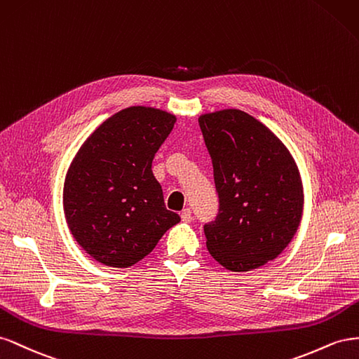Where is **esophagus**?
I'll list each match as a JSON object with an SVG mask.
<instances>
[{
    "label": "esophagus",
    "mask_w": 359,
    "mask_h": 359,
    "mask_svg": "<svg viewBox=\"0 0 359 359\" xmlns=\"http://www.w3.org/2000/svg\"><path fill=\"white\" fill-rule=\"evenodd\" d=\"M180 218H182L183 222H191L192 221V212H191V209H183L180 212Z\"/></svg>",
    "instance_id": "1"
}]
</instances>
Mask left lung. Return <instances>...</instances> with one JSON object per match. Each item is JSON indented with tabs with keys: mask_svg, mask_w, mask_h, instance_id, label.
Listing matches in <instances>:
<instances>
[{
	"mask_svg": "<svg viewBox=\"0 0 359 359\" xmlns=\"http://www.w3.org/2000/svg\"><path fill=\"white\" fill-rule=\"evenodd\" d=\"M213 165L219 212L204 225L212 257L231 272L275 260L298 231L304 188L289 149L241 109L198 117Z\"/></svg>",
	"mask_w": 359,
	"mask_h": 359,
	"instance_id": "obj_1",
	"label": "left lung"
}]
</instances>
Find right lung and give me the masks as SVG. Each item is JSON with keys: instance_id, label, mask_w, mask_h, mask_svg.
Masks as SVG:
<instances>
[{"instance_id": "obj_1", "label": "right lung", "mask_w": 359, "mask_h": 359, "mask_svg": "<svg viewBox=\"0 0 359 359\" xmlns=\"http://www.w3.org/2000/svg\"><path fill=\"white\" fill-rule=\"evenodd\" d=\"M176 116L129 107L99 125L72 161L63 208L72 236L96 262L129 268L180 221L167 210L151 161Z\"/></svg>"}]
</instances>
